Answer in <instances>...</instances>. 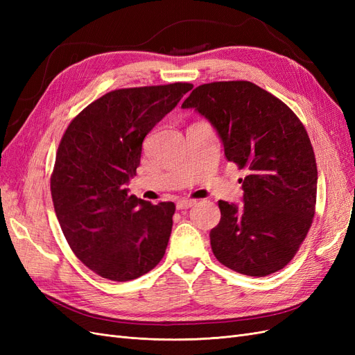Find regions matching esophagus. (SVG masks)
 <instances>
[{"label":"esophagus","instance_id":"obj_1","mask_svg":"<svg viewBox=\"0 0 355 355\" xmlns=\"http://www.w3.org/2000/svg\"><path fill=\"white\" fill-rule=\"evenodd\" d=\"M197 201L196 200H188V198H182V200H179L178 202H176V209L178 210H184V209H189V207H192L194 206Z\"/></svg>","mask_w":355,"mask_h":355}]
</instances>
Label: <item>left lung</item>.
<instances>
[{
    "instance_id": "obj_1",
    "label": "left lung",
    "mask_w": 355,
    "mask_h": 355,
    "mask_svg": "<svg viewBox=\"0 0 355 355\" xmlns=\"http://www.w3.org/2000/svg\"><path fill=\"white\" fill-rule=\"evenodd\" d=\"M216 128L225 157L245 170L241 207L219 200L210 231L216 259L250 277L274 274L293 259L313 223L317 163L297 115L250 81L201 84L182 103Z\"/></svg>"
}]
</instances>
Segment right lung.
Listing matches in <instances>:
<instances>
[{"mask_svg": "<svg viewBox=\"0 0 355 355\" xmlns=\"http://www.w3.org/2000/svg\"><path fill=\"white\" fill-rule=\"evenodd\" d=\"M194 85L118 89L96 99L63 133L50 178L53 206L73 254L98 275L130 282L163 259L175 202L153 204L124 187L142 142Z\"/></svg>", "mask_w": 355, "mask_h": 355, "instance_id": "right-lung-1", "label": "right lung"}]
</instances>
